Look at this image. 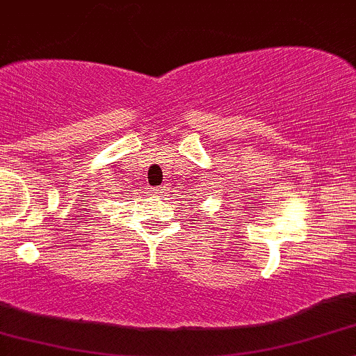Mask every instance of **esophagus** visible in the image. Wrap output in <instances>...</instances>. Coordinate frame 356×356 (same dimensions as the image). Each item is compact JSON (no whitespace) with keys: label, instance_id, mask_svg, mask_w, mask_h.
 Returning a JSON list of instances; mask_svg holds the SVG:
<instances>
[{"label":"esophagus","instance_id":"obj_1","mask_svg":"<svg viewBox=\"0 0 356 356\" xmlns=\"http://www.w3.org/2000/svg\"><path fill=\"white\" fill-rule=\"evenodd\" d=\"M164 191V187H159V189H155V192H162Z\"/></svg>","mask_w":356,"mask_h":356}]
</instances>
